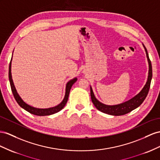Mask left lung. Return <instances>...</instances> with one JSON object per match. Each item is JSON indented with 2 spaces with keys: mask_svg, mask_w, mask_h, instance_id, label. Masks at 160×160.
Segmentation results:
<instances>
[{
  "mask_svg": "<svg viewBox=\"0 0 160 160\" xmlns=\"http://www.w3.org/2000/svg\"><path fill=\"white\" fill-rule=\"evenodd\" d=\"M142 46L145 48V51L146 52V56L147 58V61H148L149 64V72H148V77H147V80L144 87L142 88L141 91L139 92L137 95H135L132 99H129L128 101H125L124 103H122L118 105H105L103 103H101L99 100H98L95 97L94 92L92 91V88L91 86H90L91 88V100L94 105L95 108L99 110L100 112H103L105 113L109 114L112 116H122L124 115V114L128 113L132 111L134 109L137 108L138 106H140L148 94L149 90L150 88L151 81L152 79V66H151V63L149 57V54L147 52V50L145 45L142 44Z\"/></svg>",
  "mask_w": 160,
  "mask_h": 160,
  "instance_id": "left-lung-1",
  "label": "left lung"
}]
</instances>
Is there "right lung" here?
<instances>
[{
  "mask_svg": "<svg viewBox=\"0 0 160 160\" xmlns=\"http://www.w3.org/2000/svg\"><path fill=\"white\" fill-rule=\"evenodd\" d=\"M12 57H13V55H12ZM11 61H12V58L11 59L9 68V82H10V85H11L12 92H13V94L15 99L16 100V101H17V103L19 104L20 107L32 114H34V115L39 116L52 115V114H54V113L59 112L65 107V104H66L68 99V97H69V92H70V89L72 87V85L77 81V78H74L69 80L67 82L66 86H65V93L64 98H63V101H61L59 104L55 106V107L49 108H44V109L43 108H36L32 107V106L27 104L26 102L22 99V97L19 96V95L17 91V90H16L14 83H13V78H12V75H11Z\"/></svg>",
  "mask_w": 160,
  "mask_h": 160,
  "instance_id": "1",
  "label": "right lung"
}]
</instances>
